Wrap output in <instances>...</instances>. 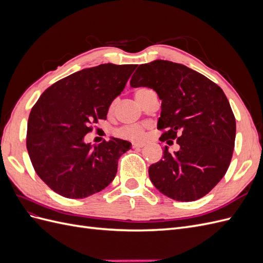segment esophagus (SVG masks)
Wrapping results in <instances>:
<instances>
[{
  "label": "esophagus",
  "mask_w": 263,
  "mask_h": 263,
  "mask_svg": "<svg viewBox=\"0 0 263 263\" xmlns=\"http://www.w3.org/2000/svg\"><path fill=\"white\" fill-rule=\"evenodd\" d=\"M145 146V142H134L133 148H142Z\"/></svg>",
  "instance_id": "obj_1"
}]
</instances>
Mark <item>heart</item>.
<instances>
[{
  "label": "heart",
  "mask_w": 263,
  "mask_h": 263,
  "mask_svg": "<svg viewBox=\"0 0 263 263\" xmlns=\"http://www.w3.org/2000/svg\"><path fill=\"white\" fill-rule=\"evenodd\" d=\"M147 90H139L136 95L145 92ZM113 107V105L110 106V108ZM116 134L118 136H121L123 138L126 139H132V140H136V139H140L142 137V135H144V127L139 126V125H129V126H124L122 128H119Z\"/></svg>",
  "instance_id": "heart-1"
}]
</instances>
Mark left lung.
I'll list each match as a JSON object with an SVG mask.
<instances>
[{
  "instance_id": "left-lung-1",
  "label": "left lung",
  "mask_w": 263,
  "mask_h": 263,
  "mask_svg": "<svg viewBox=\"0 0 263 263\" xmlns=\"http://www.w3.org/2000/svg\"><path fill=\"white\" fill-rule=\"evenodd\" d=\"M132 87L146 86L161 102L160 140L180 149L149 166V178L162 194L192 202L208 194L225 176L233 157L236 119L225 93L205 76L168 60L140 65Z\"/></svg>"
}]
</instances>
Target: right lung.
<instances>
[{
  "mask_svg": "<svg viewBox=\"0 0 263 263\" xmlns=\"http://www.w3.org/2000/svg\"><path fill=\"white\" fill-rule=\"evenodd\" d=\"M137 65L104 63L83 69L49 86L31 108L26 147L38 177L55 193L83 198L105 189L130 142L110 138L92 147L84 136L106 119Z\"/></svg>",
  "mask_w": 263,
  "mask_h": 263,
  "instance_id": "right-lung-1",
  "label": "right lung"
}]
</instances>
